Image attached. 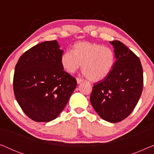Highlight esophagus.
<instances>
[{
    "label": "esophagus",
    "instance_id": "34e87169",
    "mask_svg": "<svg viewBox=\"0 0 154 154\" xmlns=\"http://www.w3.org/2000/svg\"><path fill=\"white\" fill-rule=\"evenodd\" d=\"M76 81H77V83H78V84H80V83H81L82 82H83V80L79 79V78H77V79H76Z\"/></svg>",
    "mask_w": 154,
    "mask_h": 154
}]
</instances>
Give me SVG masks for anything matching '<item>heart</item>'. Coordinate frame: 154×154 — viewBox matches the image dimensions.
<instances>
[{"mask_svg":"<svg viewBox=\"0 0 154 154\" xmlns=\"http://www.w3.org/2000/svg\"><path fill=\"white\" fill-rule=\"evenodd\" d=\"M116 62L113 50L100 44L82 41L74 44L61 57V64L68 73H74L82 64V71L92 82L102 81L112 71Z\"/></svg>","mask_w":154,"mask_h":154,"instance_id":"obj_1","label":"heart"}]
</instances>
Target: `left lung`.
I'll list each match as a JSON object with an SVG mask.
<instances>
[{"mask_svg": "<svg viewBox=\"0 0 154 154\" xmlns=\"http://www.w3.org/2000/svg\"><path fill=\"white\" fill-rule=\"evenodd\" d=\"M116 61L106 79L94 84L90 102L104 121L118 123L136 106L143 89V69L140 59L119 41L110 42Z\"/></svg>", "mask_w": 154, "mask_h": 154, "instance_id": "8db88e82", "label": "left lung"}]
</instances>
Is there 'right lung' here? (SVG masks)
Segmentation results:
<instances>
[{"label": "right lung", "mask_w": 154, "mask_h": 154, "mask_svg": "<svg viewBox=\"0 0 154 154\" xmlns=\"http://www.w3.org/2000/svg\"><path fill=\"white\" fill-rule=\"evenodd\" d=\"M62 54L57 41H45L25 52L16 64L14 96L25 114L35 122L57 119L76 88V80L63 70Z\"/></svg>", "instance_id": "add662e5"}]
</instances>
